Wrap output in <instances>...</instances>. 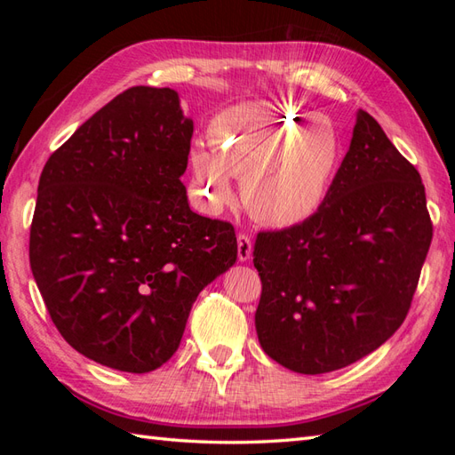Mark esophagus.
Segmentation results:
<instances>
[{
	"mask_svg": "<svg viewBox=\"0 0 455 455\" xmlns=\"http://www.w3.org/2000/svg\"><path fill=\"white\" fill-rule=\"evenodd\" d=\"M236 243H238V259L240 262H248V259L252 258V240H250L248 235H238Z\"/></svg>",
	"mask_w": 455,
	"mask_h": 455,
	"instance_id": "obj_1",
	"label": "esophagus"
}]
</instances>
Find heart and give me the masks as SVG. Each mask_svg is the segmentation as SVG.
Listing matches in <instances>:
<instances>
[{
  "label": "heart",
  "mask_w": 455,
  "mask_h": 455,
  "mask_svg": "<svg viewBox=\"0 0 455 455\" xmlns=\"http://www.w3.org/2000/svg\"><path fill=\"white\" fill-rule=\"evenodd\" d=\"M212 148L191 150L193 186L211 211L233 201L230 176L243 180L244 205L272 227H293L323 207L342 160L331 121L274 101H250L212 121Z\"/></svg>",
  "instance_id": "b5f03b06"
}]
</instances>
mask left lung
Segmentation results:
<instances>
[{
    "mask_svg": "<svg viewBox=\"0 0 455 455\" xmlns=\"http://www.w3.org/2000/svg\"><path fill=\"white\" fill-rule=\"evenodd\" d=\"M430 243L420 173L360 109L323 207L299 225L258 233L264 352L305 375L371 354L407 316Z\"/></svg>",
    "mask_w": 455,
    "mask_h": 455,
    "instance_id": "obj_1",
    "label": "left lung"
}]
</instances>
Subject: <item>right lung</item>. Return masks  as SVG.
<instances>
[{"label": "right lung", "instance_id": "add662e5", "mask_svg": "<svg viewBox=\"0 0 455 455\" xmlns=\"http://www.w3.org/2000/svg\"><path fill=\"white\" fill-rule=\"evenodd\" d=\"M193 121L170 88L119 93L46 160L28 258L74 350L148 373L178 350L197 295L236 262L230 222L189 209Z\"/></svg>", "mask_w": 455, "mask_h": 455}]
</instances>
